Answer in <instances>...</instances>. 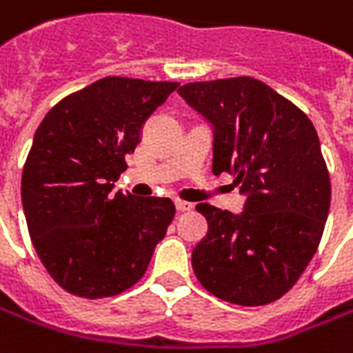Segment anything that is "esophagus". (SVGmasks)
<instances>
[{
    "mask_svg": "<svg viewBox=\"0 0 353 353\" xmlns=\"http://www.w3.org/2000/svg\"><path fill=\"white\" fill-rule=\"evenodd\" d=\"M176 209L179 211V213H188V211L193 209V205L188 203V201H176Z\"/></svg>",
    "mask_w": 353,
    "mask_h": 353,
    "instance_id": "1",
    "label": "esophagus"
}]
</instances>
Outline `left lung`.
Here are the masks:
<instances>
[{
    "label": "left lung",
    "mask_w": 353,
    "mask_h": 353,
    "mask_svg": "<svg viewBox=\"0 0 353 353\" xmlns=\"http://www.w3.org/2000/svg\"><path fill=\"white\" fill-rule=\"evenodd\" d=\"M177 93L213 130V174L228 172L242 213L199 203L207 236L193 272L209 293L242 307L277 301L319 248L330 177L319 134L299 107L254 78L185 83Z\"/></svg>",
    "instance_id": "obj_1"
}]
</instances>
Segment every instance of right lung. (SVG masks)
Listing matches in <instances>:
<instances>
[{
  "mask_svg": "<svg viewBox=\"0 0 353 353\" xmlns=\"http://www.w3.org/2000/svg\"><path fill=\"white\" fill-rule=\"evenodd\" d=\"M176 81L103 78L54 105L32 139L21 201L32 246L68 293L111 297L134 285L165 236L168 197L113 193L146 119Z\"/></svg>",
  "mask_w": 353,
  "mask_h": 353,
  "instance_id": "right-lung-1",
  "label": "right lung"
}]
</instances>
